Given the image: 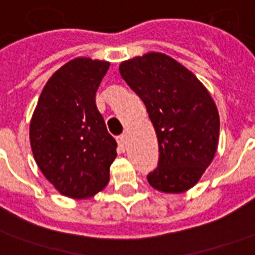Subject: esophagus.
<instances>
[{"label": "esophagus", "mask_w": 255, "mask_h": 255, "mask_svg": "<svg viewBox=\"0 0 255 255\" xmlns=\"http://www.w3.org/2000/svg\"><path fill=\"white\" fill-rule=\"evenodd\" d=\"M117 141L121 146H125L128 144V134H121L117 137Z\"/></svg>", "instance_id": "34e87169"}]
</instances>
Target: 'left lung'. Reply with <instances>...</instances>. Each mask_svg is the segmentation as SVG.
<instances>
[{
    "instance_id": "obj_1",
    "label": "left lung",
    "mask_w": 255,
    "mask_h": 255,
    "mask_svg": "<svg viewBox=\"0 0 255 255\" xmlns=\"http://www.w3.org/2000/svg\"><path fill=\"white\" fill-rule=\"evenodd\" d=\"M122 79L144 102L159 142V161L146 175L164 193L189 190L216 153V105L190 70L161 53L122 62Z\"/></svg>"
}]
</instances>
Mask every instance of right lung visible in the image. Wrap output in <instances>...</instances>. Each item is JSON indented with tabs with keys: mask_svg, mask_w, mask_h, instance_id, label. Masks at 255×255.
<instances>
[{
	"mask_svg": "<svg viewBox=\"0 0 255 255\" xmlns=\"http://www.w3.org/2000/svg\"><path fill=\"white\" fill-rule=\"evenodd\" d=\"M105 61L76 58L50 77L29 126L36 164L64 196L88 198L109 183L117 141L95 96L109 70Z\"/></svg>",
	"mask_w": 255,
	"mask_h": 255,
	"instance_id": "1",
	"label": "right lung"
}]
</instances>
